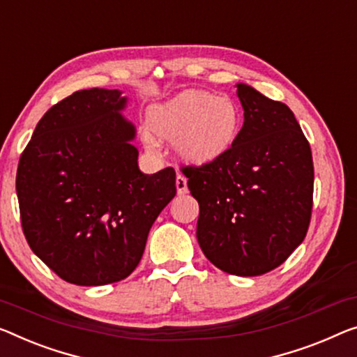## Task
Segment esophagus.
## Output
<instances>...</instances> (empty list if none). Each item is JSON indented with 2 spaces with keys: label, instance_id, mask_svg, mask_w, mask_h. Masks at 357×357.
I'll return each instance as SVG.
<instances>
[{
  "label": "esophagus",
  "instance_id": "esophagus-1",
  "mask_svg": "<svg viewBox=\"0 0 357 357\" xmlns=\"http://www.w3.org/2000/svg\"><path fill=\"white\" fill-rule=\"evenodd\" d=\"M176 189L179 195L188 194V179H185L183 174H178L176 176Z\"/></svg>",
  "mask_w": 357,
  "mask_h": 357
}]
</instances>
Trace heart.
<instances>
[{"label": "heart", "instance_id": "1", "mask_svg": "<svg viewBox=\"0 0 357 357\" xmlns=\"http://www.w3.org/2000/svg\"><path fill=\"white\" fill-rule=\"evenodd\" d=\"M147 125L160 139H176V152L183 160L206 165L226 155L236 144L242 114L229 98L206 91H184L149 110ZM144 141L149 147L157 146L149 135Z\"/></svg>", "mask_w": 357, "mask_h": 357}]
</instances>
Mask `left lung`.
<instances>
[{"label": "left lung", "mask_w": 357, "mask_h": 357, "mask_svg": "<svg viewBox=\"0 0 357 357\" xmlns=\"http://www.w3.org/2000/svg\"><path fill=\"white\" fill-rule=\"evenodd\" d=\"M243 126L218 160L181 167L199 202L197 241L227 274L261 275L305 241L312 211L310 142L285 104L237 84Z\"/></svg>", "instance_id": "left-lung-1"}]
</instances>
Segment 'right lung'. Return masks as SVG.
I'll list each match as a JSON object with an SVG mask.
<instances>
[{
  "label": "right lung",
  "mask_w": 357,
  "mask_h": 357,
  "mask_svg": "<svg viewBox=\"0 0 357 357\" xmlns=\"http://www.w3.org/2000/svg\"><path fill=\"white\" fill-rule=\"evenodd\" d=\"M119 89H83L43 115L20 155L15 190L30 248L75 285L130 275L176 195L172 167L144 174Z\"/></svg>",
  "instance_id": "obj_1"
}]
</instances>
